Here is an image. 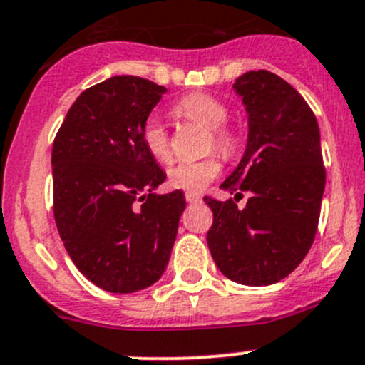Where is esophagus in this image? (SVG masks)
Wrapping results in <instances>:
<instances>
[{"instance_id": "obj_1", "label": "esophagus", "mask_w": 365, "mask_h": 365, "mask_svg": "<svg viewBox=\"0 0 365 365\" xmlns=\"http://www.w3.org/2000/svg\"><path fill=\"white\" fill-rule=\"evenodd\" d=\"M185 197H186V202H190V205H193V202H199V200L202 199V197L195 192H186Z\"/></svg>"}]
</instances>
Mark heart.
Masks as SVG:
<instances>
[{
    "label": "heart",
    "mask_w": 365,
    "mask_h": 365,
    "mask_svg": "<svg viewBox=\"0 0 365 365\" xmlns=\"http://www.w3.org/2000/svg\"><path fill=\"white\" fill-rule=\"evenodd\" d=\"M179 115L190 121L199 123L205 128L212 130L210 148H215L220 155L232 157L237 152L239 139L232 130L226 128L228 108L208 93H190L180 99L175 106ZM143 145L146 152L159 163H166L172 157V143L168 130L157 117H150L143 126ZM220 173V163L215 157H206L199 160H180L168 170V180L173 188L179 190H202Z\"/></svg>",
    "instance_id": "heart-1"
}]
</instances>
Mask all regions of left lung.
<instances>
[{
  "label": "left lung",
  "mask_w": 365,
  "mask_h": 365,
  "mask_svg": "<svg viewBox=\"0 0 365 365\" xmlns=\"http://www.w3.org/2000/svg\"><path fill=\"white\" fill-rule=\"evenodd\" d=\"M248 113V143L222 188L250 193L244 208L233 199L205 197L213 212L208 248L233 282L269 286L299 266L319 226L326 168L315 113L289 83L267 70L235 79Z\"/></svg>",
  "instance_id": "8db88e82"
}]
</instances>
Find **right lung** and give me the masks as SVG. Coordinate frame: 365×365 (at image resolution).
I'll use <instances>...</instances> for the list:
<instances>
[{
    "mask_svg": "<svg viewBox=\"0 0 365 365\" xmlns=\"http://www.w3.org/2000/svg\"><path fill=\"white\" fill-rule=\"evenodd\" d=\"M165 86L113 76L76 99L53 139V219L79 272L110 293L152 286L168 266L185 193L143 145Z\"/></svg>",
    "mask_w": 365,
    "mask_h": 365,
    "instance_id": "right-lung-1",
    "label": "right lung"
}]
</instances>
